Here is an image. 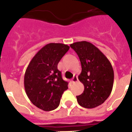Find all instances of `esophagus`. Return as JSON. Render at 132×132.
<instances>
[{
  "instance_id": "34e87169",
  "label": "esophagus",
  "mask_w": 132,
  "mask_h": 132,
  "mask_svg": "<svg viewBox=\"0 0 132 132\" xmlns=\"http://www.w3.org/2000/svg\"><path fill=\"white\" fill-rule=\"evenodd\" d=\"M72 83H76L78 81V78H77V77L76 75H75V76L73 77V78H72Z\"/></svg>"
}]
</instances>
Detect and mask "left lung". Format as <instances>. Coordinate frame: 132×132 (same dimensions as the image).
Wrapping results in <instances>:
<instances>
[{"mask_svg":"<svg viewBox=\"0 0 132 132\" xmlns=\"http://www.w3.org/2000/svg\"><path fill=\"white\" fill-rule=\"evenodd\" d=\"M70 46L78 55L82 68L78 78L84 86V90L77 96V102L85 108H96L104 103L112 90L114 70L112 64L90 42H74Z\"/></svg>","mask_w":132,"mask_h":132,"instance_id":"1","label":"left lung"}]
</instances>
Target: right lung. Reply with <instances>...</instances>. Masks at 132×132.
<instances>
[{"label": "right lung", "mask_w": 132, "mask_h": 132, "mask_svg": "<svg viewBox=\"0 0 132 132\" xmlns=\"http://www.w3.org/2000/svg\"><path fill=\"white\" fill-rule=\"evenodd\" d=\"M70 47L61 43H49L36 54L28 65L24 77L26 94L34 105L42 110L59 106L68 83L63 80L57 64Z\"/></svg>", "instance_id": "obj_1"}]
</instances>
